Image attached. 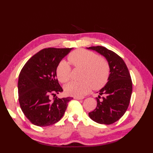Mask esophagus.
Returning a JSON list of instances; mask_svg holds the SVG:
<instances>
[{
  "mask_svg": "<svg viewBox=\"0 0 153 153\" xmlns=\"http://www.w3.org/2000/svg\"><path fill=\"white\" fill-rule=\"evenodd\" d=\"M84 97H74V99H76V100H82L83 99Z\"/></svg>",
  "mask_w": 153,
  "mask_h": 153,
  "instance_id": "34e87169",
  "label": "esophagus"
}]
</instances>
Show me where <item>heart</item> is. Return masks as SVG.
I'll return each instance as SVG.
<instances>
[{
    "label": "heart",
    "mask_w": 153,
    "mask_h": 153,
    "mask_svg": "<svg viewBox=\"0 0 153 153\" xmlns=\"http://www.w3.org/2000/svg\"><path fill=\"white\" fill-rule=\"evenodd\" d=\"M71 64L76 68H82L80 78L82 80L73 81L65 86L68 95L83 97L88 93L92 87L98 89L105 85L110 75V66L105 58L83 49L72 52L68 56ZM56 76L62 83H66L70 79L71 68L66 60H62L56 68Z\"/></svg>",
    "instance_id": "1"
}]
</instances>
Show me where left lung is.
Returning <instances> with one entry per match:
<instances>
[{
  "mask_svg": "<svg viewBox=\"0 0 153 153\" xmlns=\"http://www.w3.org/2000/svg\"><path fill=\"white\" fill-rule=\"evenodd\" d=\"M87 48L102 55L110 66L108 82L97 92V107L89 116L100 124H112L121 118L128 108L132 93L130 74L124 61L114 52L102 46Z\"/></svg>",
  "mask_w": 153,
  "mask_h": 153,
  "instance_id": "8db88e82",
  "label": "left lung"
}]
</instances>
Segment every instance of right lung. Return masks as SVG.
<instances>
[{
    "label": "right lung",
    "mask_w": 153,
    "mask_h": 153,
    "mask_svg": "<svg viewBox=\"0 0 153 153\" xmlns=\"http://www.w3.org/2000/svg\"><path fill=\"white\" fill-rule=\"evenodd\" d=\"M73 48H48L33 55L23 67L18 77L19 102L33 124L45 127L58 122L72 97L51 99L63 91L56 77V68Z\"/></svg>",
    "instance_id": "obj_1"
}]
</instances>
